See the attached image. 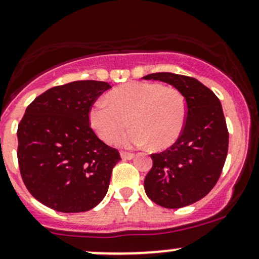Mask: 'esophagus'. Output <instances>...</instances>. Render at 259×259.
<instances>
[{
  "mask_svg": "<svg viewBox=\"0 0 259 259\" xmlns=\"http://www.w3.org/2000/svg\"><path fill=\"white\" fill-rule=\"evenodd\" d=\"M120 155H121V158L124 159V160H130V159L134 158L135 154L127 153V151H121V153H120Z\"/></svg>",
  "mask_w": 259,
  "mask_h": 259,
  "instance_id": "esophagus-1",
  "label": "esophagus"
}]
</instances>
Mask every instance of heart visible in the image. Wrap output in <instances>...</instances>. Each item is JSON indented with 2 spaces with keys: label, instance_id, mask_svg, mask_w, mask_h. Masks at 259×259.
Segmentation results:
<instances>
[{
  "label": "heart",
  "instance_id": "obj_1",
  "mask_svg": "<svg viewBox=\"0 0 259 259\" xmlns=\"http://www.w3.org/2000/svg\"><path fill=\"white\" fill-rule=\"evenodd\" d=\"M108 100L96 101L90 110V122L99 137L114 143L127 125L134 127L121 135L117 144L144 145L155 149L173 145L187 121V101L176 88L158 82H129L109 93Z\"/></svg>",
  "mask_w": 259,
  "mask_h": 259
}]
</instances>
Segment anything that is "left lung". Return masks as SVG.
Wrapping results in <instances>:
<instances>
[{"label": "left lung", "instance_id": "8db88e82", "mask_svg": "<svg viewBox=\"0 0 259 259\" xmlns=\"http://www.w3.org/2000/svg\"><path fill=\"white\" fill-rule=\"evenodd\" d=\"M143 79L173 85L184 95L188 109L179 139L166 150L151 154L153 166L144 179L145 193L160 207H187L213 189L226 163L229 133L221 101L194 77L155 72Z\"/></svg>", "mask_w": 259, "mask_h": 259}]
</instances>
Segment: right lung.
Instances as JSON below:
<instances>
[{
	"instance_id": "1",
	"label": "right lung",
	"mask_w": 259,
	"mask_h": 259,
	"mask_svg": "<svg viewBox=\"0 0 259 259\" xmlns=\"http://www.w3.org/2000/svg\"><path fill=\"white\" fill-rule=\"evenodd\" d=\"M104 81L80 80L55 86L26 109L17 129L21 178L33 198L62 213L90 210L108 192L119 150L90 126V110Z\"/></svg>"
}]
</instances>
